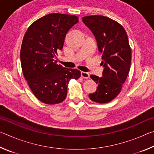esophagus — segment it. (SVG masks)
<instances>
[{
  "instance_id": "esophagus-1",
  "label": "esophagus",
  "mask_w": 154,
  "mask_h": 154,
  "mask_svg": "<svg viewBox=\"0 0 154 154\" xmlns=\"http://www.w3.org/2000/svg\"><path fill=\"white\" fill-rule=\"evenodd\" d=\"M81 75H82V77L83 78H84V79H88V78L90 77V75L88 72H81Z\"/></svg>"
}]
</instances>
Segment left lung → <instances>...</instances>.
<instances>
[{
  "instance_id": "1",
  "label": "left lung",
  "mask_w": 154,
  "mask_h": 154,
  "mask_svg": "<svg viewBox=\"0 0 154 154\" xmlns=\"http://www.w3.org/2000/svg\"><path fill=\"white\" fill-rule=\"evenodd\" d=\"M97 41L102 55L103 77L92 75L98 85L97 90L90 94L91 100L98 103L111 101L118 96L126 81L131 63V49L126 30L122 25L103 15H90L82 18Z\"/></svg>"
}]
</instances>
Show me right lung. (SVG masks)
I'll use <instances>...</instances> for the list:
<instances>
[{
  "instance_id": "right-lung-1",
  "label": "right lung",
  "mask_w": 154,
  "mask_h": 154,
  "mask_svg": "<svg viewBox=\"0 0 154 154\" xmlns=\"http://www.w3.org/2000/svg\"><path fill=\"white\" fill-rule=\"evenodd\" d=\"M78 22L75 15L48 14L33 22L25 33L20 51L22 72L30 90L43 103H62L70 79L81 76L79 70L66 69L56 60L68 31Z\"/></svg>"
}]
</instances>
